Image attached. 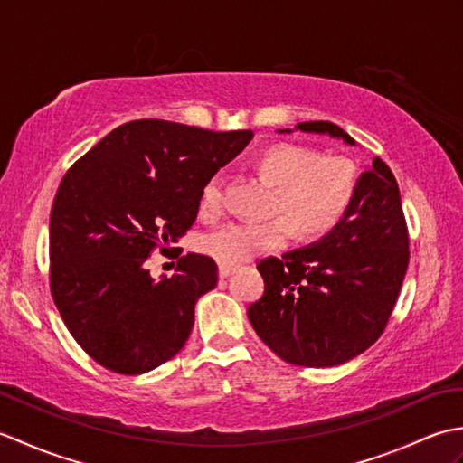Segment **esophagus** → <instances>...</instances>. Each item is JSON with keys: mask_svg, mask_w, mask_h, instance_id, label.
<instances>
[{"mask_svg": "<svg viewBox=\"0 0 463 463\" xmlns=\"http://www.w3.org/2000/svg\"><path fill=\"white\" fill-rule=\"evenodd\" d=\"M234 270H237V267H231V264H219V277L221 279H226L229 274H232Z\"/></svg>", "mask_w": 463, "mask_h": 463, "instance_id": "34e87169", "label": "esophagus"}]
</instances>
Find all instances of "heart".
Instances as JSON below:
<instances>
[{
	"mask_svg": "<svg viewBox=\"0 0 463 463\" xmlns=\"http://www.w3.org/2000/svg\"><path fill=\"white\" fill-rule=\"evenodd\" d=\"M250 166L274 184L269 214L262 222H231L206 234L203 252L237 267L262 250L279 249L292 237L318 241L346 216L358 189V171L346 156L322 155L314 146L274 141L252 155ZM222 209L221 179L213 176L201 191L199 213L216 216Z\"/></svg>",
	"mask_w": 463,
	"mask_h": 463,
	"instance_id": "obj_1",
	"label": "heart"
}]
</instances>
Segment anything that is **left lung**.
Instances as JSON below:
<instances>
[{
	"label": "left lung",
	"mask_w": 463,
	"mask_h": 463,
	"mask_svg": "<svg viewBox=\"0 0 463 463\" xmlns=\"http://www.w3.org/2000/svg\"><path fill=\"white\" fill-rule=\"evenodd\" d=\"M354 145L338 125L298 123ZM410 262V234L394 173L380 156L358 181L352 206L328 237L308 249L262 259L264 294L249 307L260 340L284 362L338 366L386 330Z\"/></svg>",
	"instance_id": "obj_1"
}]
</instances>
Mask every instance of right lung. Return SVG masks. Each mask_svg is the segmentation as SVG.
Segmentation results:
<instances>
[{"instance_id":"1","label":"right lung","mask_w":463,"mask_h":463,"mask_svg":"<svg viewBox=\"0 0 463 463\" xmlns=\"http://www.w3.org/2000/svg\"><path fill=\"white\" fill-rule=\"evenodd\" d=\"M250 137L137 119L63 175L49 219V288L67 330L103 368L137 376L189 340L196 300L216 287V262L189 252L159 282L145 262L184 237L204 183Z\"/></svg>"}]
</instances>
